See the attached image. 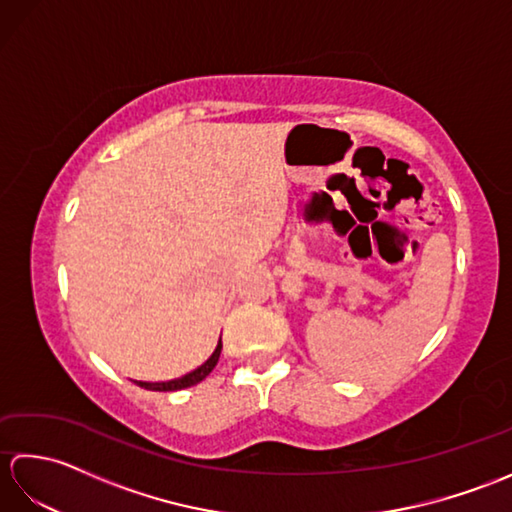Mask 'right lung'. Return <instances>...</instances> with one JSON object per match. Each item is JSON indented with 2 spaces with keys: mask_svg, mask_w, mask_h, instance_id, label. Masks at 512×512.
<instances>
[{
  "mask_svg": "<svg viewBox=\"0 0 512 512\" xmlns=\"http://www.w3.org/2000/svg\"><path fill=\"white\" fill-rule=\"evenodd\" d=\"M220 352H222V339L217 341V347H215V352L209 356V361H206L204 365H200L198 369H193L191 374L182 376V378H176V380H167V383H143V380H136V385L138 387H145L149 391H176V389L198 385L200 380H204L206 376L213 372V367L217 365V361H220Z\"/></svg>",
  "mask_w": 512,
  "mask_h": 512,
  "instance_id": "add662e5",
  "label": "right lung"
}]
</instances>
